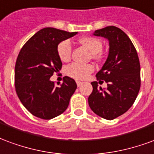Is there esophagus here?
<instances>
[{
    "label": "esophagus",
    "instance_id": "34e87169",
    "mask_svg": "<svg viewBox=\"0 0 154 154\" xmlns=\"http://www.w3.org/2000/svg\"><path fill=\"white\" fill-rule=\"evenodd\" d=\"M76 84H77V86H78V87H79V86H81V85H83V82H81V81H76Z\"/></svg>",
    "mask_w": 154,
    "mask_h": 154
}]
</instances>
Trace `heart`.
<instances>
[{
	"instance_id": "1",
	"label": "heart",
	"mask_w": 154,
	"mask_h": 154,
	"mask_svg": "<svg viewBox=\"0 0 154 154\" xmlns=\"http://www.w3.org/2000/svg\"><path fill=\"white\" fill-rule=\"evenodd\" d=\"M79 42L86 48H88L92 53V57L94 59L99 60L102 58L103 42L100 39L92 36H86L79 39ZM71 51L72 47L70 42L68 40L60 42L57 46V55L62 61H67L70 59ZM94 70V66L90 64L84 65L79 63H72L66 67V72L68 75L76 79H85Z\"/></svg>"
}]
</instances>
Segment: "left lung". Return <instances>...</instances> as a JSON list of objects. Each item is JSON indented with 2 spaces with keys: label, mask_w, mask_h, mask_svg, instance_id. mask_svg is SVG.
Segmentation results:
<instances>
[{
  "label": "left lung",
  "mask_w": 154,
  "mask_h": 154,
  "mask_svg": "<svg viewBox=\"0 0 154 154\" xmlns=\"http://www.w3.org/2000/svg\"><path fill=\"white\" fill-rule=\"evenodd\" d=\"M94 34L109 41L107 59L96 75L99 83L104 80L107 88L104 90L97 81L92 82L88 105L97 116L113 120L126 112L138 96L141 84L140 60L134 44L121 29L107 26Z\"/></svg>",
  "instance_id": "obj_1"
}]
</instances>
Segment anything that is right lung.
I'll return each mask as SVG.
<instances>
[{"label": "right lung", "mask_w": 154, "mask_h": 154, "mask_svg": "<svg viewBox=\"0 0 154 154\" xmlns=\"http://www.w3.org/2000/svg\"><path fill=\"white\" fill-rule=\"evenodd\" d=\"M77 34L55 28H44L31 37L21 48L14 68V86L20 102L32 115L50 120L63 113L77 85L63 77V83L50 80L62 67L57 55L60 42Z\"/></svg>", "instance_id": "add662e5"}]
</instances>
